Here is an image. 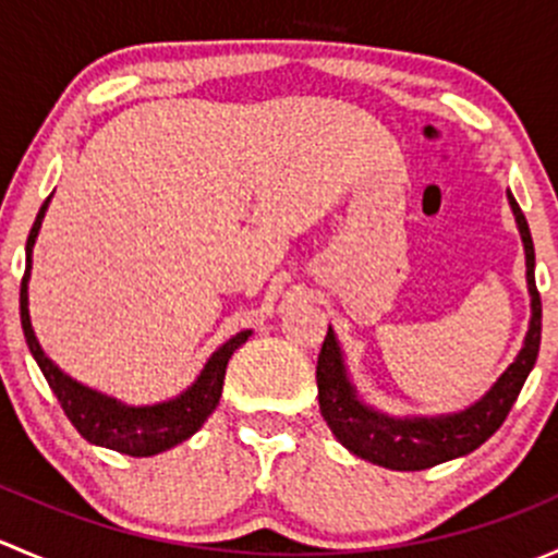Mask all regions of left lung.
Returning <instances> with one entry per match:
<instances>
[{"label": "left lung", "instance_id": "left-lung-1", "mask_svg": "<svg viewBox=\"0 0 558 558\" xmlns=\"http://www.w3.org/2000/svg\"><path fill=\"white\" fill-rule=\"evenodd\" d=\"M510 210L519 227L523 256H526V289L532 296V318L519 356L497 378L477 402L456 413L440 415H388L359 397L345 367V353L337 342L335 329L326 331L324 348L318 353V404L320 415L329 424L331 435L359 459L373 461L386 470L415 472L429 470L442 461L459 459L481 448L508 418L510 408L519 399L523 380L532 373L539 353V329H543V305H539L537 286H534V245L529 223L523 218L519 202L508 191Z\"/></svg>", "mask_w": 558, "mask_h": 558}]
</instances>
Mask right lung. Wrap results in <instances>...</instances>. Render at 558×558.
Returning a JSON list of instances; mask_svg holds the SVG:
<instances>
[{"label":"right lung","instance_id":"add662e5","mask_svg":"<svg viewBox=\"0 0 558 558\" xmlns=\"http://www.w3.org/2000/svg\"><path fill=\"white\" fill-rule=\"evenodd\" d=\"M53 196V194H50ZM50 196L43 202L37 213V221L32 227L29 240H26V272L21 280V326H24L26 345H29L32 356H35L37 367L43 369L45 380L53 388L56 399L64 408L66 418L72 421L77 432L86 437L94 446L110 448V451L129 453V456H156L161 451H170L178 442L189 440L191 435L202 429L213 410L218 408L223 388V375H227V364L232 353L253 335L251 329L238 331L229 337L207 364L196 380L178 397L167 399V402L156 404H126L116 397L97 391V388L83 386L81 380L70 378L53 359L39 345L35 329H32V315H29V278H32V253H35V243L43 218L48 213Z\"/></svg>","mask_w":558,"mask_h":558}]
</instances>
